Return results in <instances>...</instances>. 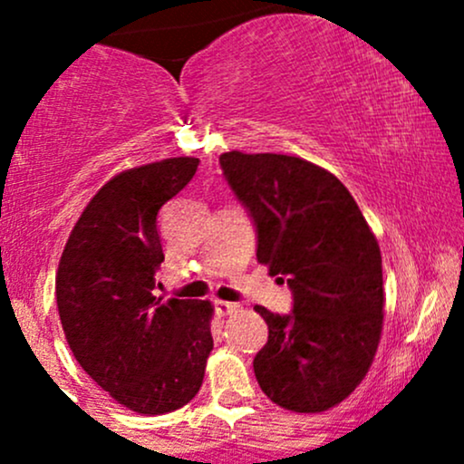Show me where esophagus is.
Listing matches in <instances>:
<instances>
[{
  "instance_id": "obj_1",
  "label": "esophagus",
  "mask_w": 464,
  "mask_h": 464,
  "mask_svg": "<svg viewBox=\"0 0 464 464\" xmlns=\"http://www.w3.org/2000/svg\"><path fill=\"white\" fill-rule=\"evenodd\" d=\"M216 312L220 314V316H227V314H233L239 310V303H231V301H216L214 303Z\"/></svg>"
}]
</instances>
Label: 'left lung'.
Wrapping results in <instances>:
<instances>
[{
    "mask_svg": "<svg viewBox=\"0 0 464 464\" xmlns=\"http://www.w3.org/2000/svg\"><path fill=\"white\" fill-rule=\"evenodd\" d=\"M222 177L246 209L257 262L292 290V312L257 305L268 343L257 384L295 412L334 408L364 380L384 321L382 255L353 196L327 169L287 154L225 152Z\"/></svg>",
    "mask_w": 464,
    "mask_h": 464,
    "instance_id": "8db88e82",
    "label": "left lung"
}]
</instances>
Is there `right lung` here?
Returning a JSON list of instances; mask_svg holds the SVG:
<instances>
[{"label":"right lung","mask_w":464,"mask_h":464,"mask_svg":"<svg viewBox=\"0 0 464 464\" xmlns=\"http://www.w3.org/2000/svg\"><path fill=\"white\" fill-rule=\"evenodd\" d=\"M198 159L126 169L93 196L56 275L63 332L78 364L140 414L183 408L200 391L214 349L211 303L152 295L163 262L159 209L194 179Z\"/></svg>","instance_id":"add662e5"}]
</instances>
